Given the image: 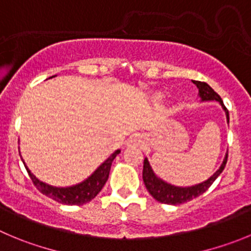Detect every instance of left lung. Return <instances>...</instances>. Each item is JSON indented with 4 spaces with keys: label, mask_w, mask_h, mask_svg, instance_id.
<instances>
[{
    "label": "left lung",
    "mask_w": 251,
    "mask_h": 251,
    "mask_svg": "<svg viewBox=\"0 0 251 251\" xmlns=\"http://www.w3.org/2000/svg\"><path fill=\"white\" fill-rule=\"evenodd\" d=\"M194 85L198 88L200 91V97L202 99V101H208V100H215V101H219L221 105L223 106V109L226 110V120L229 123V112L226 110V107L224 106L223 100L222 98L208 85L204 81H198V80H192ZM226 161H228V153L226 154V158H224L223 163L219 167V170L214 173V175L208 178L207 181L202 182L200 184H196V186L192 187H176L172 184L167 183V182L162 181L161 178H158L157 176L154 175L153 171H152L151 166L147 158H145L144 161V171H142V178H144V183L146 186L147 191L150 192L154 200L158 201L161 203H165V204H182V203H186L192 201L196 197L201 196V194L204 193L208 188L213 184V182L218 178V176L223 172L224 167L226 165Z\"/></svg>",
    "instance_id": "obj_1"
}]
</instances>
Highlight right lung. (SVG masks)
I'll use <instances>...</instances> for the list:
<instances>
[{
	"mask_svg": "<svg viewBox=\"0 0 251 251\" xmlns=\"http://www.w3.org/2000/svg\"><path fill=\"white\" fill-rule=\"evenodd\" d=\"M119 153H120V150L115 151L104 163H101V165L97 168V171H95L90 177H88V178L85 179V181H83L81 183L75 184V186L65 187V188H58V187H53L49 186V184L43 183V182H41L37 178L33 173H30V171L28 170L27 166L25 165V170H27L28 175H29L30 179L33 182V184L37 187V189H38L41 193L46 194L47 197H49L51 200L57 201L58 203H62V204L80 205L84 204V203L90 202V201L94 200V198L98 196V193L101 191L104 184L106 183L107 178H109V173L110 168H111L112 161L115 160V157H116Z\"/></svg>",
	"mask_w": 251,
	"mask_h": 251,
	"instance_id": "1",
	"label": "right lung"
}]
</instances>
